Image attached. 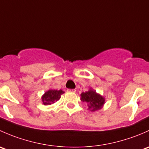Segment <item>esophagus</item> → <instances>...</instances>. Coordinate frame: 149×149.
Returning a JSON list of instances; mask_svg holds the SVG:
<instances>
[{"instance_id":"34e87169","label":"esophagus","mask_w":149,"mask_h":149,"mask_svg":"<svg viewBox=\"0 0 149 149\" xmlns=\"http://www.w3.org/2000/svg\"><path fill=\"white\" fill-rule=\"evenodd\" d=\"M67 91L70 92V93H75V92H76V90H74V89H73V90H71V89H67Z\"/></svg>"}]
</instances>
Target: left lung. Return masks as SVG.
<instances>
[{"label":"left lung","instance_id":"8db88e82","mask_svg":"<svg viewBox=\"0 0 149 149\" xmlns=\"http://www.w3.org/2000/svg\"><path fill=\"white\" fill-rule=\"evenodd\" d=\"M81 100L87 103L89 110L96 111L102 108L105 103V98L97 94L95 90L90 89L88 91L82 93L80 95Z\"/></svg>","mask_w":149,"mask_h":149}]
</instances>
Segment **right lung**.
I'll return each mask as SVG.
<instances>
[{
	"label": "right lung",
	"mask_w": 149,
	"mask_h": 149,
	"mask_svg": "<svg viewBox=\"0 0 149 149\" xmlns=\"http://www.w3.org/2000/svg\"><path fill=\"white\" fill-rule=\"evenodd\" d=\"M64 92L62 90H49L41 97L43 104L44 105H49L54 103L60 99L61 95Z\"/></svg>",
	"instance_id": "right-lung-1"
}]
</instances>
